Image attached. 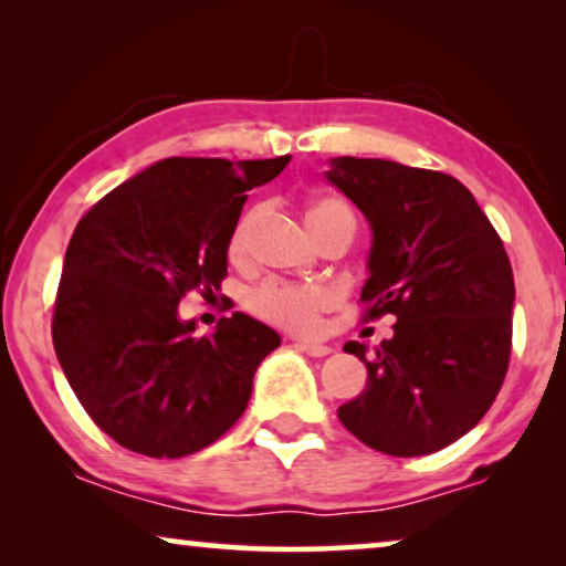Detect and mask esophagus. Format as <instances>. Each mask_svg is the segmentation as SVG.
Returning <instances> with one entry per match:
<instances>
[{"label":"esophagus","mask_w":566,"mask_h":566,"mask_svg":"<svg viewBox=\"0 0 566 566\" xmlns=\"http://www.w3.org/2000/svg\"><path fill=\"white\" fill-rule=\"evenodd\" d=\"M298 350H304L306 355H312V358H324V355H329L332 353V347L329 345H324V343H298L296 345Z\"/></svg>","instance_id":"34e87169"}]
</instances>
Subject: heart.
Wrapping results in <instances>:
<instances>
[{"instance_id": "1", "label": "heart", "mask_w": 566, "mask_h": 566, "mask_svg": "<svg viewBox=\"0 0 566 566\" xmlns=\"http://www.w3.org/2000/svg\"><path fill=\"white\" fill-rule=\"evenodd\" d=\"M265 208L252 206L239 216L229 234V258L234 262H242L247 258V250H250L252 231L258 227ZM339 219H353L350 208L339 203L335 198H319L314 200L312 206L306 208V223L308 229L319 231L332 221ZM335 304V293L324 285L314 283H289V281H265L254 289L250 296H247V306H250L252 314H258L260 319L270 324H277V327L293 329V332H308L316 327L319 316L327 312V308Z\"/></svg>"}]
</instances>
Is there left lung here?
Listing matches in <instances>:
<instances>
[{"mask_svg":"<svg viewBox=\"0 0 566 566\" xmlns=\"http://www.w3.org/2000/svg\"><path fill=\"white\" fill-rule=\"evenodd\" d=\"M324 177L370 227L366 319L397 316L374 350L345 343L368 381L339 422L381 453H436L482 420L505 381L515 304L505 247L451 175L335 157Z\"/></svg>","mask_w":566,"mask_h":566,"instance_id":"obj_1","label":"left lung"}]
</instances>
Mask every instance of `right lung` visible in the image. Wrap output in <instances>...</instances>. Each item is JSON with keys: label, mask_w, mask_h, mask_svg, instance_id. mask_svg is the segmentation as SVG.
Instances as JSON below:
<instances>
[{"label": "right lung", "mask_w": 566, "mask_h": 566, "mask_svg": "<svg viewBox=\"0 0 566 566\" xmlns=\"http://www.w3.org/2000/svg\"><path fill=\"white\" fill-rule=\"evenodd\" d=\"M289 161L161 159L76 223L53 347L76 399L120 446L180 459L219 440L250 405L254 370L281 335L234 312L196 337V319L177 306L188 291H221L244 192Z\"/></svg>", "instance_id": "obj_1"}]
</instances>
